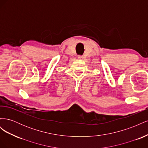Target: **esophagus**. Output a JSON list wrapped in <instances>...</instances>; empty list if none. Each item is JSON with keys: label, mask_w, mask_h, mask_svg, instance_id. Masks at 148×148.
<instances>
[{"label": "esophagus", "mask_w": 148, "mask_h": 148, "mask_svg": "<svg viewBox=\"0 0 148 148\" xmlns=\"http://www.w3.org/2000/svg\"><path fill=\"white\" fill-rule=\"evenodd\" d=\"M78 58L79 59H83V56H78Z\"/></svg>", "instance_id": "34e87169"}]
</instances>
